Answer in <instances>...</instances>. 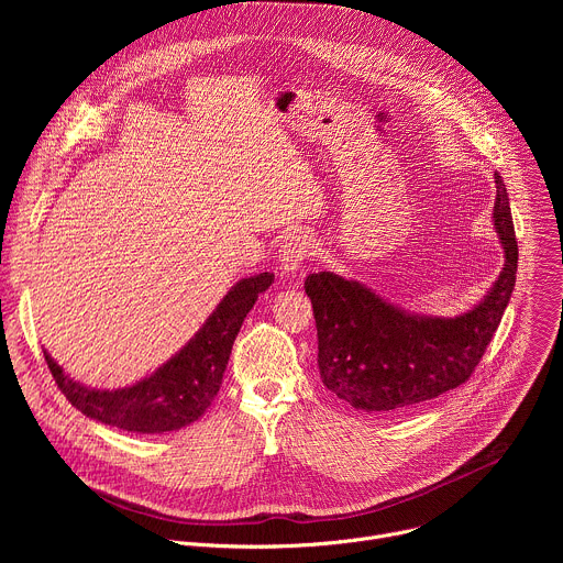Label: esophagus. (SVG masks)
Instances as JSON below:
<instances>
[{
	"mask_svg": "<svg viewBox=\"0 0 563 563\" xmlns=\"http://www.w3.org/2000/svg\"><path fill=\"white\" fill-rule=\"evenodd\" d=\"M318 250V243L309 233H291L283 240L278 263L285 274H296L302 269L305 261L313 256Z\"/></svg>",
	"mask_w": 563,
	"mask_h": 563,
	"instance_id": "1",
	"label": "esophagus"
}]
</instances>
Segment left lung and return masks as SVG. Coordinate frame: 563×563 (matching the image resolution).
Returning <instances> with one entry per match:
<instances>
[{"mask_svg":"<svg viewBox=\"0 0 563 563\" xmlns=\"http://www.w3.org/2000/svg\"><path fill=\"white\" fill-rule=\"evenodd\" d=\"M495 229L504 269L472 309L445 318L387 302L358 280L309 274L305 291L318 330V372L345 404L369 415H404L459 387L484 356L517 280V238L508 191L495 174Z\"/></svg>","mask_w":563,"mask_h":563,"instance_id":"obj_1","label":"left lung"}]
</instances>
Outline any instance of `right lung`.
<instances>
[{
	"instance_id": "obj_1",
	"label": "right lung",
	"mask_w": 563,
	"mask_h": 563,
	"mask_svg": "<svg viewBox=\"0 0 563 563\" xmlns=\"http://www.w3.org/2000/svg\"><path fill=\"white\" fill-rule=\"evenodd\" d=\"M272 283V272L238 280L178 354L129 387H89L64 374L46 350L44 358L68 404L89 419L137 434L176 432L211 406L240 325Z\"/></svg>"
}]
</instances>
